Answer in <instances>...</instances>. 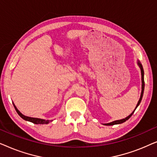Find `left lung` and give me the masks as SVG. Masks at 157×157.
<instances>
[{
    "label": "left lung",
    "mask_w": 157,
    "mask_h": 157,
    "mask_svg": "<svg viewBox=\"0 0 157 157\" xmlns=\"http://www.w3.org/2000/svg\"><path fill=\"white\" fill-rule=\"evenodd\" d=\"M138 65L139 67H140L141 68V96H140V98H139V101H138V104H137L136 108H135L134 111H133V112L131 113V114L129 116H128L127 117H126L125 119H121V120H117V121H112L111 122V123H108V124H105L104 125H106V126H112V125H115V124H122L124 123V122H125L126 121H127V120L129 119V118L132 117L133 113H134V112L135 111V110H136V109L138 107V106L139 104H140V103L141 101V99H142V96H143V94H144V69H143V67H142V65H141L140 62H139L138 61Z\"/></svg>",
    "instance_id": "obj_1"
}]
</instances>
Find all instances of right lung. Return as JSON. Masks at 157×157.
I'll use <instances>...</instances> for the list:
<instances>
[{"mask_svg": "<svg viewBox=\"0 0 157 157\" xmlns=\"http://www.w3.org/2000/svg\"><path fill=\"white\" fill-rule=\"evenodd\" d=\"M13 106L15 107V109H16V112L18 113V114L20 116V117L22 118L23 119L25 120V121L32 122V123L36 124H47L49 123V121H49V120H45V119H38V118H33V117H26V116H24L23 114H22L20 111L18 110V109L16 108V106H15V104H13Z\"/></svg>", "mask_w": 157, "mask_h": 157, "instance_id": "obj_1", "label": "right lung"}]
</instances>
